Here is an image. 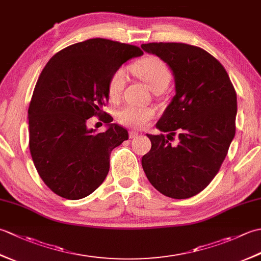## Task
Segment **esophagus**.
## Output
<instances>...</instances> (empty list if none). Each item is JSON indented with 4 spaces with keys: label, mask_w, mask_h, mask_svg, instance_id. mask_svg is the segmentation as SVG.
<instances>
[{
    "label": "esophagus",
    "mask_w": 261,
    "mask_h": 261,
    "mask_svg": "<svg viewBox=\"0 0 261 261\" xmlns=\"http://www.w3.org/2000/svg\"><path fill=\"white\" fill-rule=\"evenodd\" d=\"M138 136H139V134H138L137 131H130L129 132V137L131 138V139H134V138H137Z\"/></svg>",
    "instance_id": "34e87169"
}]
</instances>
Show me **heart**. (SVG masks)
Masks as SVG:
<instances>
[{
	"instance_id": "1",
	"label": "heart",
	"mask_w": 261,
	"mask_h": 261,
	"mask_svg": "<svg viewBox=\"0 0 261 261\" xmlns=\"http://www.w3.org/2000/svg\"><path fill=\"white\" fill-rule=\"evenodd\" d=\"M132 71L154 91H164L171 80V73L162 59L157 57H146L132 65ZM125 84V70L118 68L112 74L109 82V94L112 98L121 95ZM154 116V110L151 108H138L134 105H125L121 108L116 118L121 124L130 127L146 126Z\"/></svg>"
}]
</instances>
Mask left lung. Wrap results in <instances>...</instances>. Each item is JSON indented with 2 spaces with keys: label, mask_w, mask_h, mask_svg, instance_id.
<instances>
[{
  "label": "left lung",
  "mask_w": 261,
  "mask_h": 261,
  "mask_svg": "<svg viewBox=\"0 0 261 261\" xmlns=\"http://www.w3.org/2000/svg\"><path fill=\"white\" fill-rule=\"evenodd\" d=\"M141 48L169 66L175 96L156 126L179 134L171 146L164 135H147L150 151L141 159L151 185L164 195L181 199L206 187L228 153L236 135L237 93L226 70L204 49L179 42L143 43Z\"/></svg>",
  "instance_id": "left-lung-1"
}]
</instances>
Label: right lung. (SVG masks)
Here are the masks:
<instances>
[{
    "instance_id": "right-lung-1",
    "label": "right lung",
    "mask_w": 261,
    "mask_h": 261,
    "mask_svg": "<svg viewBox=\"0 0 261 261\" xmlns=\"http://www.w3.org/2000/svg\"><path fill=\"white\" fill-rule=\"evenodd\" d=\"M143 53L139 47L95 38L64 48L50 58L36 84L28 110L29 148L39 176L67 199L92 194L110 169L111 151L127 140L123 126L105 118L95 134L86 121L107 113L109 82L122 64Z\"/></svg>"
}]
</instances>
